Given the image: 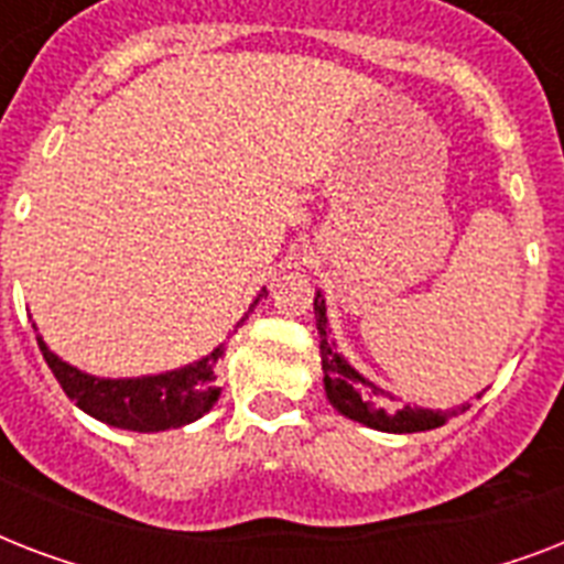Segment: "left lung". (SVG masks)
<instances>
[{
    "label": "left lung",
    "mask_w": 564,
    "mask_h": 564,
    "mask_svg": "<svg viewBox=\"0 0 564 564\" xmlns=\"http://www.w3.org/2000/svg\"><path fill=\"white\" fill-rule=\"evenodd\" d=\"M316 310V327H318V348H322V371H325V389L327 398L336 410L343 412L345 419H354L366 424V427L386 430V433H421V430L442 427L451 415L468 410V403L456 406L451 412H433L419 410V406H392L389 394L383 389H377L371 380L354 371L348 362L343 360V354L336 351V345L327 339V316H325V299L322 292H316L313 301Z\"/></svg>",
    "instance_id": "left-lung-1"
}]
</instances>
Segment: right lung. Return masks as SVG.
I'll return each instance as SVG.
<instances>
[{"mask_svg":"<svg viewBox=\"0 0 564 564\" xmlns=\"http://www.w3.org/2000/svg\"><path fill=\"white\" fill-rule=\"evenodd\" d=\"M248 316H242V322ZM37 345L61 389L69 394V401H75L84 412H90L93 419L105 421L110 427L137 430V433L184 427L189 421L202 419L204 412L219 401L221 389L216 383V366L225 357V345H219L216 351L187 369L137 377V380H99V377L84 375L55 357L43 339H37Z\"/></svg>","mask_w":564,"mask_h":564,"instance_id":"right-lung-1","label":"right lung"}]
</instances>
